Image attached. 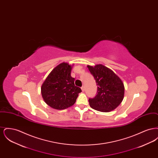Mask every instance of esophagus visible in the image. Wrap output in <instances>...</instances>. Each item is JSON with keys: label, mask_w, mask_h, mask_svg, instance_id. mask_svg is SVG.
I'll list each match as a JSON object with an SVG mask.
<instances>
[{"label": "esophagus", "mask_w": 158, "mask_h": 158, "mask_svg": "<svg viewBox=\"0 0 158 158\" xmlns=\"http://www.w3.org/2000/svg\"><path fill=\"white\" fill-rule=\"evenodd\" d=\"M81 89H82V92H84V91H85V86H82L81 87Z\"/></svg>", "instance_id": "esophagus-1"}]
</instances>
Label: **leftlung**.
Wrapping results in <instances>:
<instances>
[{"label":"left lung","instance_id":"1","mask_svg":"<svg viewBox=\"0 0 158 158\" xmlns=\"http://www.w3.org/2000/svg\"><path fill=\"white\" fill-rule=\"evenodd\" d=\"M97 85L96 96L89 98L90 107L101 112H110L122 102L124 86L121 80L113 70L102 64L88 66Z\"/></svg>","mask_w":158,"mask_h":158}]
</instances>
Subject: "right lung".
Instances as JSON below:
<instances>
[{"label": "right lung", "mask_w": 158, "mask_h": 158, "mask_svg": "<svg viewBox=\"0 0 158 158\" xmlns=\"http://www.w3.org/2000/svg\"><path fill=\"white\" fill-rule=\"evenodd\" d=\"M72 66L62 63L54 68L41 86V94L45 103L56 110H64L75 103L82 90L75 85L70 75Z\"/></svg>", "instance_id": "1"}]
</instances>
